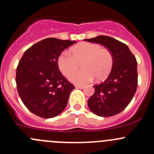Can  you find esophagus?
I'll return each instance as SVG.
<instances>
[{
  "label": "esophagus",
  "mask_w": 154,
  "mask_h": 154,
  "mask_svg": "<svg viewBox=\"0 0 154 154\" xmlns=\"http://www.w3.org/2000/svg\"><path fill=\"white\" fill-rule=\"evenodd\" d=\"M75 88L82 89V88H84V86H83V85H75Z\"/></svg>",
  "instance_id": "obj_1"
}]
</instances>
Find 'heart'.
<instances>
[{
    "label": "heart",
    "instance_id": "heart-1",
    "mask_svg": "<svg viewBox=\"0 0 154 154\" xmlns=\"http://www.w3.org/2000/svg\"><path fill=\"white\" fill-rule=\"evenodd\" d=\"M71 54L63 51L57 58V66L62 74L68 76L82 63V70L72 73L69 80L76 84L91 81L93 77L97 81L106 79L111 72L114 63L112 54L100 45L83 42L71 49Z\"/></svg>",
    "mask_w": 154,
    "mask_h": 154
}]
</instances>
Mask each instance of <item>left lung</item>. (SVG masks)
I'll list each match as a JSON object with an SVG mask.
<instances>
[{
  "label": "left lung",
  "instance_id": "left-lung-1",
  "mask_svg": "<svg viewBox=\"0 0 154 154\" xmlns=\"http://www.w3.org/2000/svg\"><path fill=\"white\" fill-rule=\"evenodd\" d=\"M108 48L114 58L113 67L106 80L94 85V93L88 100L94 114L101 117L116 116L128 106L138 85L137 61L127 45L107 35L85 39Z\"/></svg>",
  "mask_w": 154,
  "mask_h": 154
}]
</instances>
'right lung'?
Masks as SVG:
<instances>
[{
  "label": "right lung",
  "mask_w": 154,
  "mask_h": 154,
  "mask_svg": "<svg viewBox=\"0 0 154 154\" xmlns=\"http://www.w3.org/2000/svg\"><path fill=\"white\" fill-rule=\"evenodd\" d=\"M76 42L45 38L29 48L20 60L15 77L17 89L24 104L33 114L50 119L66 108L74 86L60 72L57 58Z\"/></svg>",
  "instance_id": "obj_1"
}]
</instances>
